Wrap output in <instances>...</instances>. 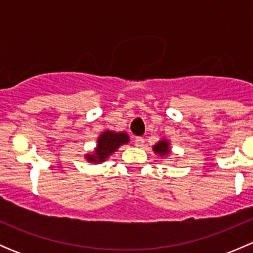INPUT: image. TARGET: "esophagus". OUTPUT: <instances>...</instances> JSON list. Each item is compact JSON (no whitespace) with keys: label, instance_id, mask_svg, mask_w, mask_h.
Masks as SVG:
<instances>
[{"label":"esophagus","instance_id":"esophagus-1","mask_svg":"<svg viewBox=\"0 0 253 253\" xmlns=\"http://www.w3.org/2000/svg\"><path fill=\"white\" fill-rule=\"evenodd\" d=\"M133 143L136 147H143V145H144V139H143L142 137H136V138L133 139Z\"/></svg>","mask_w":253,"mask_h":253}]
</instances>
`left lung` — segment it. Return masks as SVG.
<instances>
[{"mask_svg":"<svg viewBox=\"0 0 253 253\" xmlns=\"http://www.w3.org/2000/svg\"><path fill=\"white\" fill-rule=\"evenodd\" d=\"M153 152L160 157V159L163 158H168L171 154V147H170V141L167 138H162L160 141L157 142V144L153 145Z\"/></svg>","mask_w":253,"mask_h":253,"instance_id":"1","label":"left lung"}]
</instances>
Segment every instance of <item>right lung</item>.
<instances>
[{
    "label": "right lung",
    "instance_id": "right-lung-1",
    "mask_svg": "<svg viewBox=\"0 0 253 253\" xmlns=\"http://www.w3.org/2000/svg\"><path fill=\"white\" fill-rule=\"evenodd\" d=\"M129 142V136L126 132H116L111 129L101 132L96 139L94 150L84 154V159L90 164H101L119 149L121 145Z\"/></svg>",
    "mask_w": 253,
    "mask_h": 253
}]
</instances>
